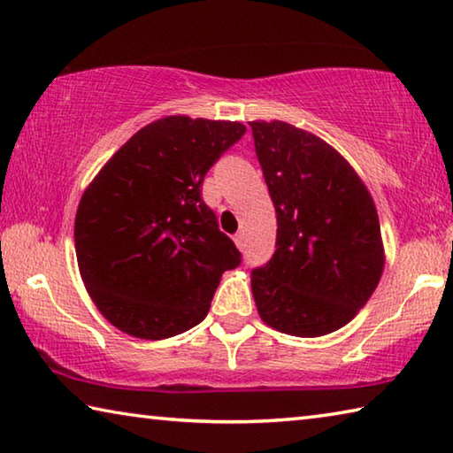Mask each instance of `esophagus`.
Here are the masks:
<instances>
[{
    "instance_id": "1",
    "label": "esophagus",
    "mask_w": 453,
    "mask_h": 453,
    "mask_svg": "<svg viewBox=\"0 0 453 453\" xmlns=\"http://www.w3.org/2000/svg\"><path fill=\"white\" fill-rule=\"evenodd\" d=\"M234 242H235V245H237V248H240V250H243V245H245V240H243V234L240 232V234H235L234 235Z\"/></svg>"
}]
</instances>
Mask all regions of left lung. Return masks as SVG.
<instances>
[{
  "instance_id": "obj_1",
  "label": "left lung",
  "mask_w": 453,
  "mask_h": 453,
  "mask_svg": "<svg viewBox=\"0 0 453 453\" xmlns=\"http://www.w3.org/2000/svg\"><path fill=\"white\" fill-rule=\"evenodd\" d=\"M250 126L278 216L275 254L251 272L257 313L281 334H332L380 283L378 210L348 159L321 137L280 119Z\"/></svg>"
}]
</instances>
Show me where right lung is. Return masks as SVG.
Instances as JSON below:
<instances>
[{
	"instance_id": "right-lung-1",
	"label": "right lung",
	"mask_w": 453,
	"mask_h": 453,
	"mask_svg": "<svg viewBox=\"0 0 453 453\" xmlns=\"http://www.w3.org/2000/svg\"><path fill=\"white\" fill-rule=\"evenodd\" d=\"M245 134L240 121L167 116L134 134L83 191L75 256L102 316L140 340H165L208 316L242 254L219 232L202 183Z\"/></svg>"
}]
</instances>
